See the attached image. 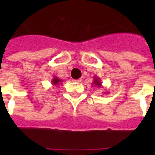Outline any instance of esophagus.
<instances>
[{
  "label": "esophagus",
  "mask_w": 155,
  "mask_h": 155,
  "mask_svg": "<svg viewBox=\"0 0 155 155\" xmlns=\"http://www.w3.org/2000/svg\"><path fill=\"white\" fill-rule=\"evenodd\" d=\"M74 82H76V83H80L82 81V79H78V80H73Z\"/></svg>",
  "instance_id": "34e87169"
}]
</instances>
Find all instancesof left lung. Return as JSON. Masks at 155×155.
<instances>
[{
	"label": "left lung",
	"instance_id": "1",
	"mask_svg": "<svg viewBox=\"0 0 155 155\" xmlns=\"http://www.w3.org/2000/svg\"><path fill=\"white\" fill-rule=\"evenodd\" d=\"M92 86H96L97 87H102V82L101 81L99 77L97 76H94L93 78V82H92Z\"/></svg>",
	"mask_w": 155,
	"mask_h": 155
}]
</instances>
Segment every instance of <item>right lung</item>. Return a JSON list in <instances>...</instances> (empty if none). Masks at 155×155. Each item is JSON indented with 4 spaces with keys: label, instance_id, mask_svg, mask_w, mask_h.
Instances as JSON below:
<instances>
[{
    "label": "right lung",
    "instance_id": "right-lung-1",
    "mask_svg": "<svg viewBox=\"0 0 155 155\" xmlns=\"http://www.w3.org/2000/svg\"><path fill=\"white\" fill-rule=\"evenodd\" d=\"M62 82H63V80L58 79L57 76H54L53 79H52V80H51L52 85H57V86H58L59 84H61V83Z\"/></svg>",
    "mask_w": 155,
    "mask_h": 155
}]
</instances>
